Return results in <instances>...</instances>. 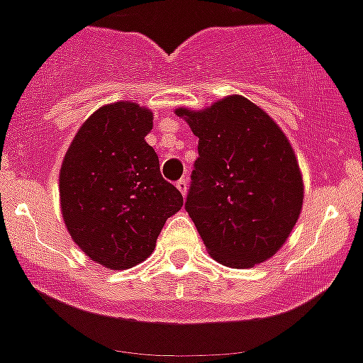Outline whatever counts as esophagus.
<instances>
[{
  "label": "esophagus",
  "mask_w": 363,
  "mask_h": 363,
  "mask_svg": "<svg viewBox=\"0 0 363 363\" xmlns=\"http://www.w3.org/2000/svg\"><path fill=\"white\" fill-rule=\"evenodd\" d=\"M177 188L181 191L182 196H186L188 194V179H181V181L177 182Z\"/></svg>",
  "instance_id": "1"
}]
</instances>
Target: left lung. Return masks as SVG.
<instances>
[{"label":"left lung","instance_id":"left-lung-1","mask_svg":"<svg viewBox=\"0 0 363 363\" xmlns=\"http://www.w3.org/2000/svg\"><path fill=\"white\" fill-rule=\"evenodd\" d=\"M175 113L199 138L186 211L207 252L231 268L264 263L284 246L304 205L287 135L242 95Z\"/></svg>","mask_w":363,"mask_h":363}]
</instances>
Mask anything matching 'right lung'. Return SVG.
Here are the masks:
<instances>
[{"label":"right lung","instance_id":"1","mask_svg":"<svg viewBox=\"0 0 363 363\" xmlns=\"http://www.w3.org/2000/svg\"><path fill=\"white\" fill-rule=\"evenodd\" d=\"M152 111L132 100L91 113L70 141L59 169V203L70 238L95 263L126 270L156 248L182 196L162 179L145 141Z\"/></svg>","mask_w":363,"mask_h":363}]
</instances>
